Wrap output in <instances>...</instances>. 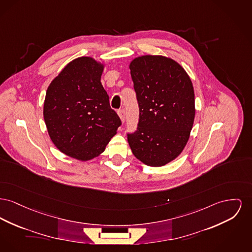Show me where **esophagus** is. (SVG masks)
I'll use <instances>...</instances> for the list:
<instances>
[{"label":"esophagus","instance_id":"1","mask_svg":"<svg viewBox=\"0 0 252 252\" xmlns=\"http://www.w3.org/2000/svg\"><path fill=\"white\" fill-rule=\"evenodd\" d=\"M118 115L120 119H121V121H122V123H124V122H125V118H126V112H125V110H124V109H120V110H118Z\"/></svg>","mask_w":252,"mask_h":252}]
</instances>
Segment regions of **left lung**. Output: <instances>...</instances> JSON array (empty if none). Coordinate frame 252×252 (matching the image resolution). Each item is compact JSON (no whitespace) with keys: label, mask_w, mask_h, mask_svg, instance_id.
Here are the masks:
<instances>
[{"label":"left lung","mask_w":252,"mask_h":252,"mask_svg":"<svg viewBox=\"0 0 252 252\" xmlns=\"http://www.w3.org/2000/svg\"><path fill=\"white\" fill-rule=\"evenodd\" d=\"M129 69L140 108L129 147L142 163L163 166L189 142L195 117L192 82L179 63L163 55L138 56Z\"/></svg>","instance_id":"left-lung-1"}]
</instances>
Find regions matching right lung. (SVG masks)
<instances>
[{
    "label": "right lung",
    "instance_id": "1",
    "mask_svg": "<svg viewBox=\"0 0 252 252\" xmlns=\"http://www.w3.org/2000/svg\"><path fill=\"white\" fill-rule=\"evenodd\" d=\"M104 66L92 57L72 60L45 94L43 113L52 143L81 162L100 156L121 126L101 83Z\"/></svg>",
    "mask_w": 252,
    "mask_h": 252
}]
</instances>
